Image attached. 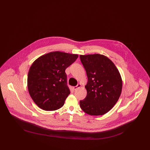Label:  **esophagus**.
I'll return each mask as SVG.
<instances>
[{
  "label": "esophagus",
  "mask_w": 150,
  "mask_h": 150,
  "mask_svg": "<svg viewBox=\"0 0 150 150\" xmlns=\"http://www.w3.org/2000/svg\"><path fill=\"white\" fill-rule=\"evenodd\" d=\"M81 86V85L80 84H78V85H77V86H73V87H72V89H74V90L75 91V90L77 89H78V88H80V87Z\"/></svg>",
  "instance_id": "esophagus-1"
}]
</instances>
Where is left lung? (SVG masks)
I'll return each instance as SVG.
<instances>
[{"label": "left lung", "instance_id": "1", "mask_svg": "<svg viewBox=\"0 0 150 150\" xmlns=\"http://www.w3.org/2000/svg\"><path fill=\"white\" fill-rule=\"evenodd\" d=\"M86 70L88 83L86 98L80 100V106L87 114L104 115L114 107L122 89L120 73L107 57L99 54L80 55Z\"/></svg>", "mask_w": 150, "mask_h": 150}]
</instances>
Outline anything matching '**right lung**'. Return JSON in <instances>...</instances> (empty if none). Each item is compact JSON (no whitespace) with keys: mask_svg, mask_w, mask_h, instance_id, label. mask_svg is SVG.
<instances>
[{"mask_svg":"<svg viewBox=\"0 0 150 150\" xmlns=\"http://www.w3.org/2000/svg\"><path fill=\"white\" fill-rule=\"evenodd\" d=\"M78 57V54L53 52L38 58L31 64L28 87L31 98L38 107L45 111H54L64 106L70 93L65 70Z\"/></svg>","mask_w":150,"mask_h":150,"instance_id":"right-lung-1","label":"right lung"}]
</instances>
